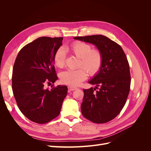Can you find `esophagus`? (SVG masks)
Masks as SVG:
<instances>
[{
    "label": "esophagus",
    "instance_id": "1",
    "mask_svg": "<svg viewBox=\"0 0 151 151\" xmlns=\"http://www.w3.org/2000/svg\"><path fill=\"white\" fill-rule=\"evenodd\" d=\"M68 91H74V90L77 89V88H76V87H74V86H68Z\"/></svg>",
    "mask_w": 151,
    "mask_h": 151
}]
</instances>
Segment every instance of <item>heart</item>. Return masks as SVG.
<instances>
[{"mask_svg":"<svg viewBox=\"0 0 151 151\" xmlns=\"http://www.w3.org/2000/svg\"><path fill=\"white\" fill-rule=\"evenodd\" d=\"M68 50L75 55L81 58L78 69H68L63 71L60 74V79L64 84L76 86L86 79L88 74L94 76L101 70L103 62V57L101 51L93 49L91 45L84 42L77 41L72 43ZM66 52L65 49L58 48L53 55V62L56 67L62 68L65 65Z\"/></svg>","mask_w":151,"mask_h":151,"instance_id":"heart-1","label":"heart"}]
</instances>
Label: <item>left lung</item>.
Listing matches in <instances>:
<instances>
[{"label":"left lung","instance_id":"1","mask_svg":"<svg viewBox=\"0 0 151 151\" xmlns=\"http://www.w3.org/2000/svg\"><path fill=\"white\" fill-rule=\"evenodd\" d=\"M74 38L95 45L103 57L101 70L89 82L96 86L83 89L82 114L96 123L108 122L120 113L130 92L131 77L126 55L119 45L103 35Z\"/></svg>","mask_w":151,"mask_h":151}]
</instances>
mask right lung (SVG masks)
Returning <instances> with one entry per match:
<instances>
[{"label": "right lung", "instance_id": "right-lung-1", "mask_svg": "<svg viewBox=\"0 0 151 151\" xmlns=\"http://www.w3.org/2000/svg\"><path fill=\"white\" fill-rule=\"evenodd\" d=\"M62 37L38 38L22 47L14 64L12 88L18 108L32 122L43 124L57 117L67 93L66 86H51L58 77L53 55Z\"/></svg>", "mask_w": 151, "mask_h": 151}]
</instances>
